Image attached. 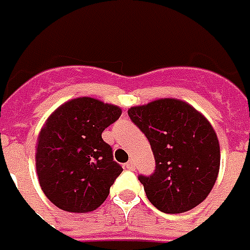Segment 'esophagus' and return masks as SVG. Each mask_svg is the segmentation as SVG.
Wrapping results in <instances>:
<instances>
[{"label": "esophagus", "instance_id": "obj_1", "mask_svg": "<svg viewBox=\"0 0 250 250\" xmlns=\"http://www.w3.org/2000/svg\"><path fill=\"white\" fill-rule=\"evenodd\" d=\"M134 167H136V164H134L133 160H129V162L125 164V168H126V169H134Z\"/></svg>", "mask_w": 250, "mask_h": 250}]
</instances>
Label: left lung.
Segmentation results:
<instances>
[{
	"instance_id": "obj_1",
	"label": "left lung",
	"mask_w": 250,
	"mask_h": 250,
	"mask_svg": "<svg viewBox=\"0 0 250 250\" xmlns=\"http://www.w3.org/2000/svg\"><path fill=\"white\" fill-rule=\"evenodd\" d=\"M128 114L149 140L156 162L153 175L139 176L150 203L180 214L205 201L221 164L218 137L206 117L178 98L132 106Z\"/></svg>"
}]
</instances>
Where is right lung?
<instances>
[{"label": "right lung", "instance_id": "right-lung-1", "mask_svg": "<svg viewBox=\"0 0 250 250\" xmlns=\"http://www.w3.org/2000/svg\"><path fill=\"white\" fill-rule=\"evenodd\" d=\"M121 107L91 97L62 104L44 122L36 143V173L42 190L60 210L90 213L106 201L122 172L102 132Z\"/></svg>", "mask_w": 250, "mask_h": 250}]
</instances>
